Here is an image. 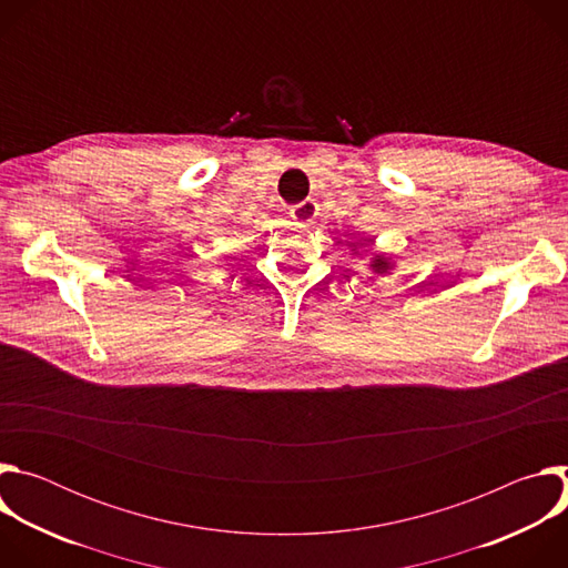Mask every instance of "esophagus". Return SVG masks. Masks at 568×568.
Returning <instances> with one entry per match:
<instances>
[{
	"mask_svg": "<svg viewBox=\"0 0 568 568\" xmlns=\"http://www.w3.org/2000/svg\"><path fill=\"white\" fill-rule=\"evenodd\" d=\"M290 215H292V220H294L296 224L307 226V224H312L314 217L318 215V206H316V202H312V200H303V202H298V204H294V206L290 209Z\"/></svg>",
	"mask_w": 568,
	"mask_h": 568,
	"instance_id": "esophagus-1",
	"label": "esophagus"
}]
</instances>
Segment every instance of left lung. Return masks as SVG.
<instances>
[{
    "label": "left lung",
    "mask_w": 568,
    "mask_h": 568,
    "mask_svg": "<svg viewBox=\"0 0 568 568\" xmlns=\"http://www.w3.org/2000/svg\"><path fill=\"white\" fill-rule=\"evenodd\" d=\"M351 247V252L357 256L359 252H357V245H348ZM393 261L386 256V254H375L373 258H371V263H368V270H373V274H390V270H393Z\"/></svg>",
    "instance_id": "1"
}]
</instances>
